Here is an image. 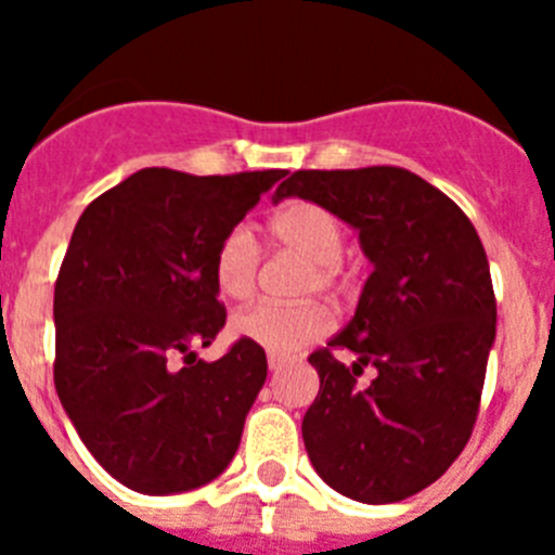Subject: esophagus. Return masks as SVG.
Wrapping results in <instances>:
<instances>
[{
	"mask_svg": "<svg viewBox=\"0 0 555 555\" xmlns=\"http://www.w3.org/2000/svg\"><path fill=\"white\" fill-rule=\"evenodd\" d=\"M288 361H292V358L281 356V352H269V356H267V364H269V370H272V372L283 370V366H286Z\"/></svg>",
	"mask_w": 555,
	"mask_h": 555,
	"instance_id": "1",
	"label": "esophagus"
}]
</instances>
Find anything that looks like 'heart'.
Here are the masks:
<instances>
[{"label": "heart", "mask_w": 555, "mask_h": 555, "mask_svg": "<svg viewBox=\"0 0 555 555\" xmlns=\"http://www.w3.org/2000/svg\"><path fill=\"white\" fill-rule=\"evenodd\" d=\"M269 235L274 244L294 249L311 261L302 292H317V288L336 292L345 286L341 255H345L347 230L325 205L311 199H294L283 205L269 219ZM258 267H261V247L249 228L235 224L214 249V261H210L214 286L228 300H247L255 292ZM327 331H331V313L320 302H297V306L255 302L230 317V333L235 338L281 356L320 341Z\"/></svg>", "instance_id": "b5f03b06"}]
</instances>
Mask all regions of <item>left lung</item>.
Masks as SVG:
<instances>
[{
  "label": "left lung",
  "mask_w": 555,
  "mask_h": 555,
  "mask_svg": "<svg viewBox=\"0 0 555 555\" xmlns=\"http://www.w3.org/2000/svg\"><path fill=\"white\" fill-rule=\"evenodd\" d=\"M325 205L358 230L372 274L356 317L308 356L320 395L302 416V442L327 487L361 503L423 492L473 436L494 341L492 274L467 214L400 166L300 169L274 203ZM352 349L341 365L332 352ZM366 363L373 384L357 386Z\"/></svg>",
  "instance_id": "1"
}]
</instances>
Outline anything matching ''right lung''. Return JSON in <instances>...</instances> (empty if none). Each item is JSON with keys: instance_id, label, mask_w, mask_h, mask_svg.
Wrapping results in <instances>:
<instances>
[{"instance_id": "add662e5", "label": "right lung", "mask_w": 555, "mask_h": 555, "mask_svg": "<svg viewBox=\"0 0 555 555\" xmlns=\"http://www.w3.org/2000/svg\"><path fill=\"white\" fill-rule=\"evenodd\" d=\"M286 169L197 178L141 169L82 210L55 281V389L82 444L144 494L197 489L242 442L267 380L244 338L205 364L224 327L210 261Z\"/></svg>"}]
</instances>
